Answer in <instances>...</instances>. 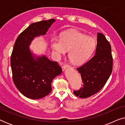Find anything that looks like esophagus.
Here are the masks:
<instances>
[{"label":"esophagus","mask_w":125,"mask_h":125,"mask_svg":"<svg viewBox=\"0 0 125 125\" xmlns=\"http://www.w3.org/2000/svg\"><path fill=\"white\" fill-rule=\"evenodd\" d=\"M69 65L68 64H64L62 65V70L63 71H64L65 69H66V68H69Z\"/></svg>","instance_id":"34e87169"}]
</instances>
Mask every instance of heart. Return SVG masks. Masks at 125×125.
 I'll return each mask as SVG.
<instances>
[{
  "mask_svg": "<svg viewBox=\"0 0 125 125\" xmlns=\"http://www.w3.org/2000/svg\"><path fill=\"white\" fill-rule=\"evenodd\" d=\"M53 51L58 56L66 53L74 65H81L91 57L96 47V42L93 37L86 36L76 30L65 32L60 39L54 37L51 42Z\"/></svg>",
  "mask_w": 125,
  "mask_h": 125,
  "instance_id": "1",
  "label": "heart"
}]
</instances>
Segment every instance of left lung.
Instances as JSON below:
<instances>
[{"label":"left lung","instance_id":"8db88e82","mask_svg":"<svg viewBox=\"0 0 125 125\" xmlns=\"http://www.w3.org/2000/svg\"><path fill=\"white\" fill-rule=\"evenodd\" d=\"M113 70L112 48L105 36L97 34L95 55L83 65L77 68L81 74L83 86L73 93L80 98H88L98 93L104 86Z\"/></svg>","mask_w":125,"mask_h":125}]
</instances>
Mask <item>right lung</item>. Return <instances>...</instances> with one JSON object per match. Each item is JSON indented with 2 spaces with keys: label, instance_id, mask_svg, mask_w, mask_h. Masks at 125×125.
<instances>
[{
  "label": "right lung",
  "instance_id": "right-lung-1",
  "mask_svg": "<svg viewBox=\"0 0 125 125\" xmlns=\"http://www.w3.org/2000/svg\"><path fill=\"white\" fill-rule=\"evenodd\" d=\"M53 19L32 23L16 39L11 56L12 79L15 86L27 98L40 99L52 90V80L62 72L57 61L45 56L35 57L29 45L35 37L45 35Z\"/></svg>",
  "mask_w": 125,
  "mask_h": 125
}]
</instances>
